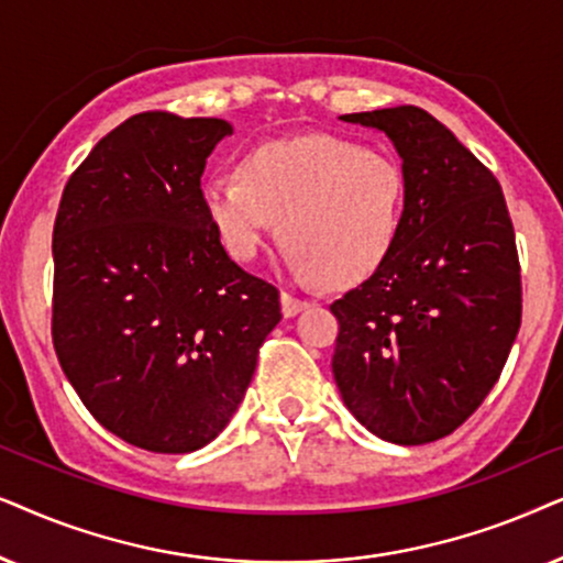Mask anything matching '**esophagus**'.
I'll return each instance as SVG.
<instances>
[{
  "instance_id": "esophagus-1",
  "label": "esophagus",
  "mask_w": 563,
  "mask_h": 563,
  "mask_svg": "<svg viewBox=\"0 0 563 563\" xmlns=\"http://www.w3.org/2000/svg\"><path fill=\"white\" fill-rule=\"evenodd\" d=\"M280 306H283V317L290 319V317H296V313H301V311L309 309L311 303L303 301V298H296V296H290V294H283V296H280Z\"/></svg>"
}]
</instances>
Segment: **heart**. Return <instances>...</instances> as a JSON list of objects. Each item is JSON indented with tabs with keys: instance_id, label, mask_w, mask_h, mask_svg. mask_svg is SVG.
I'll list each match as a JSON object with an SVG mask.
<instances>
[{
	"instance_id": "obj_1",
	"label": "heart",
	"mask_w": 563,
	"mask_h": 563,
	"mask_svg": "<svg viewBox=\"0 0 563 563\" xmlns=\"http://www.w3.org/2000/svg\"><path fill=\"white\" fill-rule=\"evenodd\" d=\"M200 206L234 260H252L280 219L296 269L347 288L378 273L407 208V175L391 156L311 133L250 148L239 175L200 183Z\"/></svg>"
}]
</instances>
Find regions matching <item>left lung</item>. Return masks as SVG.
<instances>
[{
	"label": "left lung",
	"mask_w": 563,
	"mask_h": 563,
	"mask_svg": "<svg viewBox=\"0 0 563 563\" xmlns=\"http://www.w3.org/2000/svg\"><path fill=\"white\" fill-rule=\"evenodd\" d=\"M386 133L407 175L401 234L384 267L332 303L344 407L396 445L461 427L520 329L515 229L497 177L415 104L342 115Z\"/></svg>",
	"instance_id": "left-lung-1"
}]
</instances>
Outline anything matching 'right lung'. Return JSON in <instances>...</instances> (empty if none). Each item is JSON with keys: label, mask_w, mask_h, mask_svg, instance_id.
<instances>
[{"label": "right lung", "mask_w": 563, "mask_h": 563, "mask_svg": "<svg viewBox=\"0 0 563 563\" xmlns=\"http://www.w3.org/2000/svg\"><path fill=\"white\" fill-rule=\"evenodd\" d=\"M221 118L141 112L97 144L54 223V347L104 430L152 453L211 443L280 313L200 206Z\"/></svg>", "instance_id": "add662e5"}]
</instances>
